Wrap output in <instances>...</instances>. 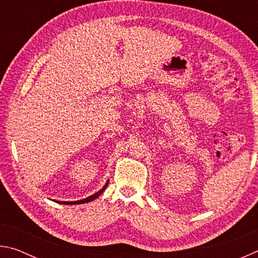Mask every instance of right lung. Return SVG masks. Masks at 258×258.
I'll return each instance as SVG.
<instances>
[{
  "label": "right lung",
  "instance_id": "1",
  "mask_svg": "<svg viewBox=\"0 0 258 258\" xmlns=\"http://www.w3.org/2000/svg\"><path fill=\"white\" fill-rule=\"evenodd\" d=\"M108 183H109V181H107V183L106 184H104V186L102 187L101 190L100 191H98L97 194H94V195H92V196H90V197H87V198H85V199H83V200H77V202H58L59 204H64V205H80V204H85V203H90V202H92V200H94L95 198H98L100 195L102 194V192L104 191V189H106L107 187V185H108Z\"/></svg>",
  "mask_w": 258,
  "mask_h": 258
}]
</instances>
